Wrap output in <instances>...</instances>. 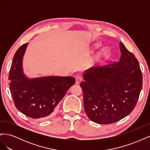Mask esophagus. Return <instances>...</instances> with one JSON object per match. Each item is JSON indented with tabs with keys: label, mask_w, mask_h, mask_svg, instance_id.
Returning a JSON list of instances; mask_svg holds the SVG:
<instances>
[{
	"label": "esophagus",
	"mask_w": 150,
	"mask_h": 150,
	"mask_svg": "<svg viewBox=\"0 0 150 150\" xmlns=\"http://www.w3.org/2000/svg\"><path fill=\"white\" fill-rule=\"evenodd\" d=\"M83 81V78H81L80 76H76V84H79L81 81Z\"/></svg>",
	"instance_id": "esophagus-1"
}]
</instances>
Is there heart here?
<instances>
[{"label": "heart", "mask_w": 150, "mask_h": 150, "mask_svg": "<svg viewBox=\"0 0 150 150\" xmlns=\"http://www.w3.org/2000/svg\"><path fill=\"white\" fill-rule=\"evenodd\" d=\"M93 46H94V47L95 49H98V48L101 47V44L99 43V42H96V43H95L94 44ZM111 51L109 49H105L104 51L103 55L105 56V57H110L111 56Z\"/></svg>", "instance_id": "obj_1"}]
</instances>
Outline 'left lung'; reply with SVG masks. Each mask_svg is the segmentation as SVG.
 Returning <instances> with one entry per match:
<instances>
[{"label":"left lung","mask_w":150,"mask_h":150,"mask_svg":"<svg viewBox=\"0 0 150 150\" xmlns=\"http://www.w3.org/2000/svg\"><path fill=\"white\" fill-rule=\"evenodd\" d=\"M120 61L93 67L83 75L84 108L89 118L98 124L118 121L133 110L142 88L143 76L134 55L120 42Z\"/></svg>","instance_id":"obj_1"}]
</instances>
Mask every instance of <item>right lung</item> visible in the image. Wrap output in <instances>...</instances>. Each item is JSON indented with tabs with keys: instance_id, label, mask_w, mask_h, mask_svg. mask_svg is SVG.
Returning a JSON list of instances; mask_svg holds the SVG:
<instances>
[{
	"instance_id": "add662e5",
	"label": "right lung",
	"mask_w": 150,
	"mask_h": 150,
	"mask_svg": "<svg viewBox=\"0 0 150 150\" xmlns=\"http://www.w3.org/2000/svg\"><path fill=\"white\" fill-rule=\"evenodd\" d=\"M28 43L18 49L8 76L10 90L17 109L33 119L51 116L67 90L74 84L71 76H46L28 78L23 71L22 60Z\"/></svg>"
}]
</instances>
